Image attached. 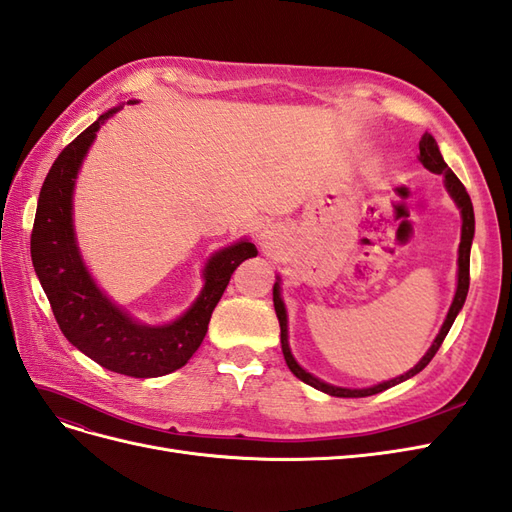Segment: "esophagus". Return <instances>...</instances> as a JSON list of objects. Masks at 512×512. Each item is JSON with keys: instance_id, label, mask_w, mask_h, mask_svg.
I'll list each match as a JSON object with an SVG mask.
<instances>
[{"instance_id": "esophagus-1", "label": "esophagus", "mask_w": 512, "mask_h": 512, "mask_svg": "<svg viewBox=\"0 0 512 512\" xmlns=\"http://www.w3.org/2000/svg\"><path fill=\"white\" fill-rule=\"evenodd\" d=\"M260 241H262V245L265 247H271V243H273V232L267 228V230H262L260 232Z\"/></svg>"}]
</instances>
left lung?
Returning a JSON list of instances; mask_svg holds the SVG:
<instances>
[{"instance_id": "left-lung-1", "label": "left lung", "mask_w": 512, "mask_h": 512, "mask_svg": "<svg viewBox=\"0 0 512 512\" xmlns=\"http://www.w3.org/2000/svg\"><path fill=\"white\" fill-rule=\"evenodd\" d=\"M418 149H421V156H418L421 164L427 170H431V173L444 175L446 192L451 194V198L455 200V205L461 211V243H459V258H457V265H459V271H457V290H455L451 309H448V314H446V320L442 324L440 333L436 335V339H433L431 348L425 352V356H423L421 361H418L410 371H406L404 376H397L393 380H386V382H380L376 386H369V389H344V386H333V384H327V382L318 380L316 376L309 374V371H305L297 363V359H294L292 352H290V344H288V314H286V305L282 301V292H280L282 290L280 288V282H282L280 277H277V282L273 284V305H275V314H277V320H280V329H282L280 337H282V352H284L286 365H288V369L299 380H303L305 384L314 386V389L327 393V395H333V397H369V395L382 393L386 389H391V386L416 376L418 371H423L429 365V361L433 359V356H436V352L440 350V346L444 342V337L448 335V331H451L457 314L461 312L463 303H466L468 288H470V247H472V239H474V209H472V200H470V194L466 192V188H463V183L457 179V175L444 162L442 153L438 149L436 138H433L431 134H423L421 143H418Z\"/></svg>"}]
</instances>
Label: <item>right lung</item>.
<instances>
[{
	"mask_svg": "<svg viewBox=\"0 0 512 512\" xmlns=\"http://www.w3.org/2000/svg\"><path fill=\"white\" fill-rule=\"evenodd\" d=\"M121 106L100 115L59 153L46 175L32 230V262L61 333L104 369L132 378H158L183 367L203 344L215 305L243 260L258 254L241 239L215 252L203 269V290L168 324H143L123 312L87 271L72 220V194L96 132Z\"/></svg>",
	"mask_w": 512,
	"mask_h": 512,
	"instance_id": "right-lung-1",
	"label": "right lung"
}]
</instances>
